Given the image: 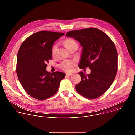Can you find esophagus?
Returning a JSON list of instances; mask_svg holds the SVG:
<instances>
[{"mask_svg":"<svg viewBox=\"0 0 135 135\" xmlns=\"http://www.w3.org/2000/svg\"><path fill=\"white\" fill-rule=\"evenodd\" d=\"M71 75H73L72 73H67L66 74V76H71Z\"/></svg>","mask_w":135,"mask_h":135,"instance_id":"esophagus-1","label":"esophagus"}]
</instances>
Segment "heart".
Instances as JSON below:
<instances>
[{"mask_svg": "<svg viewBox=\"0 0 135 135\" xmlns=\"http://www.w3.org/2000/svg\"><path fill=\"white\" fill-rule=\"evenodd\" d=\"M64 43L68 49H69L74 44H77L74 40L71 39V38H67V39H66L64 41ZM57 44L54 45L52 49V54L53 56H54L55 55L57 51ZM75 65V62L74 61L66 60L62 61L59 64V66L61 69L65 71L70 72L73 70Z\"/></svg>", "mask_w": 135, "mask_h": 135, "instance_id": "obj_1", "label": "heart"}]
</instances>
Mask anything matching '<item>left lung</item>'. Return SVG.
Wrapping results in <instances>:
<instances>
[{"mask_svg":"<svg viewBox=\"0 0 135 135\" xmlns=\"http://www.w3.org/2000/svg\"><path fill=\"white\" fill-rule=\"evenodd\" d=\"M83 47L79 68L89 67L91 73L79 74L81 81L75 86L80 94L91 99L103 95L113 83L118 70V53L110 38L94 28L72 30L66 33Z\"/></svg>","mask_w":135,"mask_h":135,"instance_id":"left-lung-1","label":"left lung"}]
</instances>
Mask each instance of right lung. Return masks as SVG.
<instances>
[{"instance_id":"right-lung-1","label":"right lung","mask_w":135,"mask_h":135,"mask_svg":"<svg viewBox=\"0 0 135 135\" xmlns=\"http://www.w3.org/2000/svg\"><path fill=\"white\" fill-rule=\"evenodd\" d=\"M65 33L40 31L22 43L17 55L16 73L26 92L38 100L47 99L55 94L65 78L64 73L46 71L47 63L52 59L54 42Z\"/></svg>"}]
</instances>
